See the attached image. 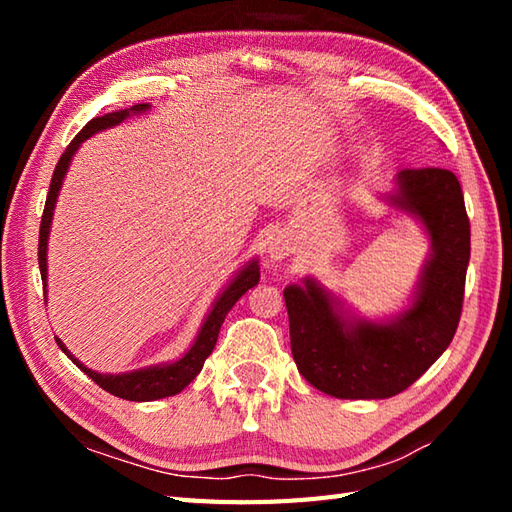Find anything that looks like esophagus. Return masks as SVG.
Listing matches in <instances>:
<instances>
[{
	"label": "esophagus",
	"mask_w": 512,
	"mask_h": 512,
	"mask_svg": "<svg viewBox=\"0 0 512 512\" xmlns=\"http://www.w3.org/2000/svg\"><path fill=\"white\" fill-rule=\"evenodd\" d=\"M290 242L288 239L284 237V235H279V237H275L273 242H270V246H268V255H270V259H284V257H288L290 255Z\"/></svg>",
	"instance_id": "1"
}]
</instances>
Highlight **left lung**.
I'll return each instance as SVG.
<instances>
[{"instance_id":"1","label":"left lung","mask_w":512,"mask_h":512,"mask_svg":"<svg viewBox=\"0 0 512 512\" xmlns=\"http://www.w3.org/2000/svg\"><path fill=\"white\" fill-rule=\"evenodd\" d=\"M389 202L413 213L431 237L411 308L391 323L347 321L317 281L284 290L299 374L334 398L376 400L405 391L438 361L458 330L471 224L455 173L402 169Z\"/></svg>"}]
</instances>
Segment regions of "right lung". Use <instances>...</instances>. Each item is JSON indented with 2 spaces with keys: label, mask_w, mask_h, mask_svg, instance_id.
<instances>
[{
  "label": "right lung",
  "mask_w": 512,
  "mask_h": 512,
  "mask_svg": "<svg viewBox=\"0 0 512 512\" xmlns=\"http://www.w3.org/2000/svg\"><path fill=\"white\" fill-rule=\"evenodd\" d=\"M149 110V103H138L129 110H118L105 116H96L92 121L85 125L79 134L74 136L72 143L65 147L61 154L57 167H54L52 180H50V191L46 198V206H43V215H41V226H39V268H41V281H43V290H46V277H48V266H46V253H48V233H50V222H52V211L54 204H57V195L61 189V182L65 178V171L70 167V160L74 156V151L81 147L83 140H88L92 134L103 132L107 127H114L118 123H123L129 114H140ZM259 281V266L257 259L248 262L242 270H239L237 277L228 284V288L222 292L217 301L213 303V310L206 317L202 330L198 334V339L191 345V350L184 354L180 361L171 363V365H156V367H147V369H136V372L129 374H99L92 372V369L85 367L83 363L76 361V358L68 352V347L63 345L59 336H54V341L61 347V350L72 358V363L83 369L96 385L103 387L105 391H110L112 396L125 398V400H134V402H147V400H158V398H167V396H176L180 391L187 387L191 380L200 374V369L206 361V356L213 352V347L217 343V334H220L222 323L226 319V314L231 312V308L237 303V299L244 295L248 288L257 286Z\"/></svg>",
  "instance_id": "obj_1"
}]
</instances>
